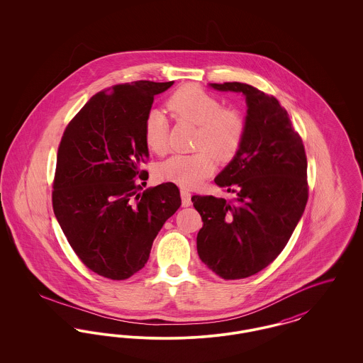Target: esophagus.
<instances>
[{"instance_id": "obj_1", "label": "esophagus", "mask_w": 363, "mask_h": 363, "mask_svg": "<svg viewBox=\"0 0 363 363\" xmlns=\"http://www.w3.org/2000/svg\"><path fill=\"white\" fill-rule=\"evenodd\" d=\"M181 199H182V207L191 206V194H190L189 190H181Z\"/></svg>"}]
</instances>
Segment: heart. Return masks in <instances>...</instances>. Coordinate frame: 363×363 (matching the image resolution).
I'll list each match as a JSON object with an SVG mask.
<instances>
[{"label":"heart","instance_id":"obj_1","mask_svg":"<svg viewBox=\"0 0 363 363\" xmlns=\"http://www.w3.org/2000/svg\"><path fill=\"white\" fill-rule=\"evenodd\" d=\"M175 118L197 126L196 150L191 155H174L159 164L156 174L160 181L173 182L182 188H194L215 169L216 159L225 162L240 151L246 121L235 107H225L218 96L201 86H179L166 102ZM144 140L147 147L157 155L167 151L169 122L159 110H152L144 122Z\"/></svg>","mask_w":363,"mask_h":363}]
</instances>
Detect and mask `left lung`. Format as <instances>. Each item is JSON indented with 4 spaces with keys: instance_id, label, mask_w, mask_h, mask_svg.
Masks as SVG:
<instances>
[{
    "instance_id": "obj_1",
    "label": "left lung",
    "mask_w": 363,
    "mask_h": 363,
    "mask_svg": "<svg viewBox=\"0 0 363 363\" xmlns=\"http://www.w3.org/2000/svg\"><path fill=\"white\" fill-rule=\"evenodd\" d=\"M246 98V133L240 151L215 178L231 200L193 196L203 219L197 253L218 277H252L281 253L309 196L302 138L275 96L243 83L209 84Z\"/></svg>"
}]
</instances>
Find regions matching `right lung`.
<instances>
[{
    "label": "right lung",
    "mask_w": 363,
    "mask_h": 363,
    "mask_svg": "<svg viewBox=\"0 0 363 363\" xmlns=\"http://www.w3.org/2000/svg\"><path fill=\"white\" fill-rule=\"evenodd\" d=\"M173 84L138 80L101 91L61 138L54 215L77 257L101 277L123 280L140 271L157 233L181 206L173 182L143 193L136 182L148 179L141 170L150 156L144 122L154 96Z\"/></svg>",
    "instance_id": "1"
}]
</instances>
